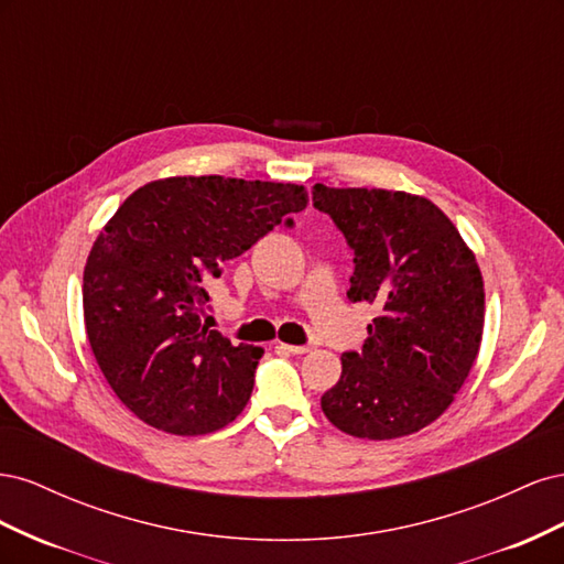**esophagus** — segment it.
<instances>
[{"label": "esophagus", "mask_w": 564, "mask_h": 564, "mask_svg": "<svg viewBox=\"0 0 564 564\" xmlns=\"http://www.w3.org/2000/svg\"><path fill=\"white\" fill-rule=\"evenodd\" d=\"M278 348L284 350V352H289V355H303V352L311 350V346H292V344H280Z\"/></svg>", "instance_id": "1"}]
</instances>
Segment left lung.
<instances>
[{"label":"left lung","mask_w":564,"mask_h":564,"mask_svg":"<svg viewBox=\"0 0 564 564\" xmlns=\"http://www.w3.org/2000/svg\"><path fill=\"white\" fill-rule=\"evenodd\" d=\"M313 202L355 251L348 299L379 311L362 352L340 355L322 412L352 437L412 435L447 412L480 352V265L447 214L421 195L315 183Z\"/></svg>","instance_id":"8db88e82"}]
</instances>
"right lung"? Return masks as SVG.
<instances>
[{"mask_svg":"<svg viewBox=\"0 0 564 564\" xmlns=\"http://www.w3.org/2000/svg\"><path fill=\"white\" fill-rule=\"evenodd\" d=\"M305 207L303 185L226 176L150 181L122 202L89 251L82 301L96 362L129 412L172 435L242 414L263 348L202 324L204 286Z\"/></svg>","mask_w":564,"mask_h":564,"instance_id":"right-lung-1","label":"right lung"}]
</instances>
